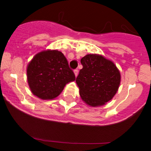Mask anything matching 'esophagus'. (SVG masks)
Masks as SVG:
<instances>
[{"label": "esophagus", "instance_id": "1", "mask_svg": "<svg viewBox=\"0 0 151 151\" xmlns=\"http://www.w3.org/2000/svg\"><path fill=\"white\" fill-rule=\"evenodd\" d=\"M74 74H75V77H77V76L78 75V69H74Z\"/></svg>", "mask_w": 151, "mask_h": 151}]
</instances>
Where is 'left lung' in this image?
<instances>
[{"label": "left lung", "instance_id": "obj_1", "mask_svg": "<svg viewBox=\"0 0 151 151\" xmlns=\"http://www.w3.org/2000/svg\"><path fill=\"white\" fill-rule=\"evenodd\" d=\"M80 62L83 67L76 83L82 99L92 106L105 104L113 98L119 88V70L112 61L99 55H87Z\"/></svg>", "mask_w": 151, "mask_h": 151}]
</instances>
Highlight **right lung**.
I'll list each match as a JSON object with an SVG mask.
<instances>
[{
  "instance_id": "obj_1",
  "label": "right lung",
  "mask_w": 151,
  "mask_h": 151,
  "mask_svg": "<svg viewBox=\"0 0 151 151\" xmlns=\"http://www.w3.org/2000/svg\"><path fill=\"white\" fill-rule=\"evenodd\" d=\"M27 77L31 92L45 100L57 97L76 78L64 55L58 50L36 54L27 68Z\"/></svg>"
}]
</instances>
